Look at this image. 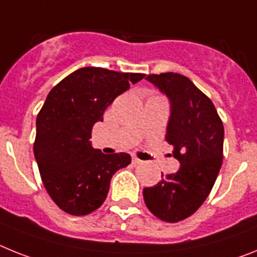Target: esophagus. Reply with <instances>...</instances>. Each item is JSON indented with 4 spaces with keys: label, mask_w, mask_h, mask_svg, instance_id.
<instances>
[{
    "label": "esophagus",
    "mask_w": 257,
    "mask_h": 257,
    "mask_svg": "<svg viewBox=\"0 0 257 257\" xmlns=\"http://www.w3.org/2000/svg\"><path fill=\"white\" fill-rule=\"evenodd\" d=\"M132 163H133L135 166H138V164H142V160L136 158V156H133V158H132Z\"/></svg>",
    "instance_id": "obj_1"
}]
</instances>
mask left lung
<instances>
[{
  "label": "left lung",
  "instance_id": "8db88e82",
  "mask_svg": "<svg viewBox=\"0 0 257 257\" xmlns=\"http://www.w3.org/2000/svg\"><path fill=\"white\" fill-rule=\"evenodd\" d=\"M146 80L169 99L166 140L181 166L167 177L162 173L155 186L145 187L144 199L156 217L178 222L202 206L215 185L222 164L224 125L211 99L186 76L167 72Z\"/></svg>",
  "mask_w": 257,
  "mask_h": 257
}]
</instances>
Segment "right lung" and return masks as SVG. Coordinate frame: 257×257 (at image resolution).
<instances>
[{"instance_id":"add662e5","label":"right lung","mask_w":257,"mask_h":257,"mask_svg":"<svg viewBox=\"0 0 257 257\" xmlns=\"http://www.w3.org/2000/svg\"><path fill=\"white\" fill-rule=\"evenodd\" d=\"M144 77L84 67L46 97L36 119L33 153L46 191L67 213L84 216L99 208L112 176L131 164L129 154L106 155L91 146V129L117 95Z\"/></svg>"}]
</instances>
